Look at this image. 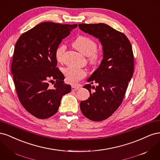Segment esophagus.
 I'll return each mask as SVG.
<instances>
[{
  "label": "esophagus",
  "mask_w": 160,
  "mask_h": 160,
  "mask_svg": "<svg viewBox=\"0 0 160 160\" xmlns=\"http://www.w3.org/2000/svg\"><path fill=\"white\" fill-rule=\"evenodd\" d=\"M80 88H81L80 85H72V87H71L72 91H77V90H78Z\"/></svg>",
  "instance_id": "obj_1"
}]
</instances>
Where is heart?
<instances>
[{
	"mask_svg": "<svg viewBox=\"0 0 160 160\" xmlns=\"http://www.w3.org/2000/svg\"><path fill=\"white\" fill-rule=\"evenodd\" d=\"M75 49L81 52L85 56L89 57V61L91 63H96L99 59V52L96 51L97 44L91 38L85 36H79L72 43ZM66 49L65 45H60L55 51V57L57 61L61 62ZM63 74L67 82L74 84L79 81L85 77L87 72L85 69L77 68V67H68L63 69Z\"/></svg>",
	"mask_w": 160,
	"mask_h": 160,
	"instance_id": "obj_1",
	"label": "heart"
}]
</instances>
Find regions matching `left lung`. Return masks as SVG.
Returning <instances> with one entry per match:
<instances>
[{
  "label": "left lung",
  "instance_id": "obj_1",
  "mask_svg": "<svg viewBox=\"0 0 160 160\" xmlns=\"http://www.w3.org/2000/svg\"><path fill=\"white\" fill-rule=\"evenodd\" d=\"M80 29L98 38L102 45L103 59L87 80L83 88L90 97L80 103L82 113L92 121L108 118L117 109L133 76L134 62L132 47L128 37L104 23L79 24ZM93 82L98 84L91 86ZM92 88L94 90L90 91Z\"/></svg>",
  "mask_w": 160,
  "mask_h": 160
}]
</instances>
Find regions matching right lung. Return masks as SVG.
I'll return each mask as SVG.
<instances>
[{
  "label": "right lung",
  "instance_id": "right-lung-1",
  "mask_svg": "<svg viewBox=\"0 0 160 160\" xmlns=\"http://www.w3.org/2000/svg\"><path fill=\"white\" fill-rule=\"evenodd\" d=\"M77 24L45 22L23 33L14 47L11 71L22 106L35 117L47 119L57 113L62 97L71 91L57 68L55 51ZM56 81L52 87L49 82Z\"/></svg>",
  "mask_w": 160,
  "mask_h": 160
}]
</instances>
